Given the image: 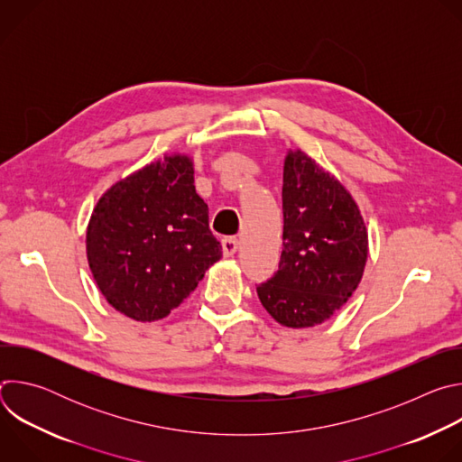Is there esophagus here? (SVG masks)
I'll use <instances>...</instances> for the list:
<instances>
[{"label":"esophagus","instance_id":"1","mask_svg":"<svg viewBox=\"0 0 462 462\" xmlns=\"http://www.w3.org/2000/svg\"><path fill=\"white\" fill-rule=\"evenodd\" d=\"M221 245H223V254H225L226 257H230V255H234V254L237 252V248H239V239H237V237H225V239L221 241Z\"/></svg>","mask_w":462,"mask_h":462}]
</instances>
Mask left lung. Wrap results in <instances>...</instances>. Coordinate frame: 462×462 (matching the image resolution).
I'll return each mask as SVG.
<instances>
[{
  "instance_id": "left-lung-1",
  "label": "left lung",
  "mask_w": 462,
  "mask_h": 462,
  "mask_svg": "<svg viewBox=\"0 0 462 462\" xmlns=\"http://www.w3.org/2000/svg\"><path fill=\"white\" fill-rule=\"evenodd\" d=\"M283 250L278 273L257 287L282 325L305 328L340 310L362 282L369 239L346 186L301 150L283 162Z\"/></svg>"
}]
</instances>
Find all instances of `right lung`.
<instances>
[{"instance_id":"obj_1","label":"right lung","mask_w":462,"mask_h":462,"mask_svg":"<svg viewBox=\"0 0 462 462\" xmlns=\"http://www.w3.org/2000/svg\"><path fill=\"white\" fill-rule=\"evenodd\" d=\"M221 250L184 153L164 155L109 186L86 232L97 287L115 310L137 321L177 309Z\"/></svg>"}]
</instances>
